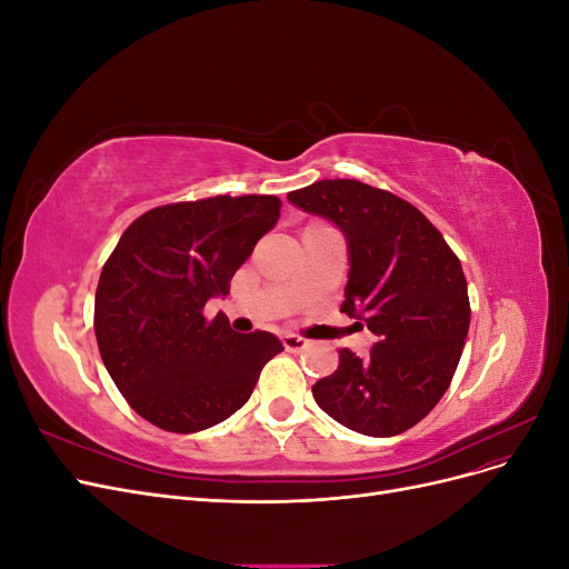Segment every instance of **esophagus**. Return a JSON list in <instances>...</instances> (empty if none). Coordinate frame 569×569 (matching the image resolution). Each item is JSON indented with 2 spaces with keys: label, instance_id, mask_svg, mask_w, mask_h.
Returning a JSON list of instances; mask_svg holds the SVG:
<instances>
[{
  "label": "esophagus",
  "instance_id": "1",
  "mask_svg": "<svg viewBox=\"0 0 569 569\" xmlns=\"http://www.w3.org/2000/svg\"><path fill=\"white\" fill-rule=\"evenodd\" d=\"M282 343H284L287 351H303V349L311 347V339H306V337H301V335L287 332V335H282Z\"/></svg>",
  "mask_w": 569,
  "mask_h": 569
}]
</instances>
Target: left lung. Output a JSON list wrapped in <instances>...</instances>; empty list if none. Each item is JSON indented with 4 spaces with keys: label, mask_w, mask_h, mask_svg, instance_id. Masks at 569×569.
Returning <instances> with one entry per match:
<instances>
[{
    "label": "left lung",
    "mask_w": 569,
    "mask_h": 569,
    "mask_svg": "<svg viewBox=\"0 0 569 569\" xmlns=\"http://www.w3.org/2000/svg\"><path fill=\"white\" fill-rule=\"evenodd\" d=\"M287 199L347 234L341 313L380 339L366 358L339 349V368L313 385V399L353 432L401 435L429 416L456 375L470 327L460 258L416 206L387 189L318 180Z\"/></svg>",
    "instance_id": "1"
}]
</instances>
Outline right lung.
<instances>
[{
  "label": "right lung",
  "mask_w": 569,
  "mask_h": 569,
  "mask_svg": "<svg viewBox=\"0 0 569 569\" xmlns=\"http://www.w3.org/2000/svg\"><path fill=\"white\" fill-rule=\"evenodd\" d=\"M272 194H218L157 206L118 239L99 274L94 335L101 360L134 412L192 435L242 408L284 347L263 330L239 335L203 316L258 239L274 228Z\"/></svg>",
  "instance_id": "right-lung-1"
}]
</instances>
